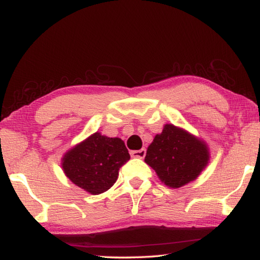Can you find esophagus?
Returning <instances> with one entry per match:
<instances>
[{
  "mask_svg": "<svg viewBox=\"0 0 260 260\" xmlns=\"http://www.w3.org/2000/svg\"><path fill=\"white\" fill-rule=\"evenodd\" d=\"M146 153H147V150L146 149H140V150H134V151H132L131 152V155H132V157H135V158H141V159H142V158H144V156H146Z\"/></svg>",
  "mask_w": 260,
  "mask_h": 260,
  "instance_id": "obj_1",
  "label": "esophagus"
}]
</instances>
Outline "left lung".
Wrapping results in <instances>:
<instances>
[{"instance_id":"8db88e82","label":"left lung","mask_w":260,"mask_h":260,"mask_svg":"<svg viewBox=\"0 0 260 260\" xmlns=\"http://www.w3.org/2000/svg\"><path fill=\"white\" fill-rule=\"evenodd\" d=\"M144 161L166 186L180 188L199 177L208 164L209 151L203 141L166 124L148 147Z\"/></svg>"}]
</instances>
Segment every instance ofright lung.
<instances>
[{
  "label": "right lung",
  "instance_id": "obj_1",
  "mask_svg": "<svg viewBox=\"0 0 260 260\" xmlns=\"http://www.w3.org/2000/svg\"><path fill=\"white\" fill-rule=\"evenodd\" d=\"M129 158L124 141L95 133L65 153L63 170L74 184L99 195L113 186Z\"/></svg>",
  "mask_w": 260,
  "mask_h": 260
}]
</instances>
